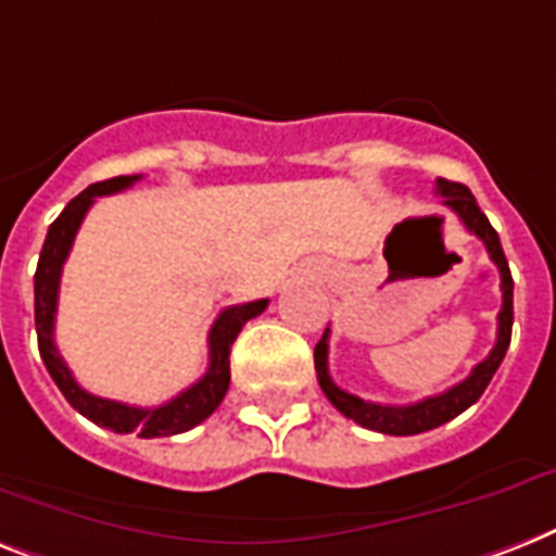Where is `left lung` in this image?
Masks as SVG:
<instances>
[{
	"instance_id": "left-lung-1",
	"label": "left lung",
	"mask_w": 556,
	"mask_h": 556,
	"mask_svg": "<svg viewBox=\"0 0 556 556\" xmlns=\"http://www.w3.org/2000/svg\"><path fill=\"white\" fill-rule=\"evenodd\" d=\"M437 193L442 197V205L451 207L454 214L463 219L468 231L473 237L482 239V245L489 251L491 263L497 265L500 270V288H503V308L497 314V342L491 354L482 359V363L473 365V371L468 374L466 380L457 382L448 391H442L437 396H426L419 403L410 405H380V403H365L359 396L342 391L337 382L331 380L328 374V328H325L323 340L317 342L314 349V368H317V380L323 394L331 400V405L340 414H345L349 419L359 422L363 428H371V431H380V434L391 437H410L422 434V431H431V428L445 426L448 419L459 417L463 410L471 408L477 400L482 396V391L489 388L491 377L497 374L500 363H503L505 351H508V342H511V325H514V279L511 270H508V260L503 254V245H500L497 231L491 228L489 216L482 214L473 193L468 191L466 185L448 182V179H437Z\"/></svg>"
}]
</instances>
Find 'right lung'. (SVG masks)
Returning <instances> with one entry per match:
<instances>
[{
	"label": "right lung",
	"instance_id": "add662e5",
	"mask_svg": "<svg viewBox=\"0 0 556 556\" xmlns=\"http://www.w3.org/2000/svg\"><path fill=\"white\" fill-rule=\"evenodd\" d=\"M139 176H114L105 182H97L85 188L76 200L65 205V211L56 216L48 228L45 237L42 254H39V265L34 274V308H36V337H39V354L59 386V391L65 394V400L74 405L83 417L90 422H97L102 428H111L116 434H137V437H170L191 431L193 426H200L202 419H207L219 408L223 396L228 394L231 386V345L237 340V333L242 331V325L248 319L260 317L268 308V300L242 302V305H231L225 308L219 317L214 319L211 331H207V371L202 380L193 382L191 388H185L182 394H176L170 403L156 405V408H137V405L116 403V400H102V396L88 394L79 382L74 380V374L65 365V359L59 356L56 342H53V323H56V300H59V279H62V265H65L74 237L83 225L88 207L93 205L97 197H108V193L125 191L137 182Z\"/></svg>",
	"mask_w": 556,
	"mask_h": 556
}]
</instances>
